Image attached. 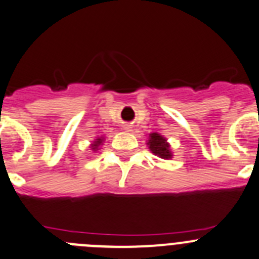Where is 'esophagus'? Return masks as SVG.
<instances>
[{"label": "esophagus", "mask_w": 259, "mask_h": 259, "mask_svg": "<svg viewBox=\"0 0 259 259\" xmlns=\"http://www.w3.org/2000/svg\"><path fill=\"white\" fill-rule=\"evenodd\" d=\"M124 130H126V132H130L132 130V125H124Z\"/></svg>", "instance_id": "obj_1"}]
</instances>
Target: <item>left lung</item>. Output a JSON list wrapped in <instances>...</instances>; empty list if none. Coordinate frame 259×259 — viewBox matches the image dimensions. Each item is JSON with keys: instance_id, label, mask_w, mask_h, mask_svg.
I'll use <instances>...</instances> for the list:
<instances>
[{"instance_id": "obj_1", "label": "left lung", "mask_w": 259, "mask_h": 259, "mask_svg": "<svg viewBox=\"0 0 259 259\" xmlns=\"http://www.w3.org/2000/svg\"><path fill=\"white\" fill-rule=\"evenodd\" d=\"M147 144L149 147L150 152L157 155V157L162 158V159H169V158H172V152H170L167 139L164 137H162L160 134H158V133L149 134V140H148Z\"/></svg>"}]
</instances>
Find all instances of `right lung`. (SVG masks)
Returning <instances> with one entry per match:
<instances>
[{
  "mask_svg": "<svg viewBox=\"0 0 259 259\" xmlns=\"http://www.w3.org/2000/svg\"><path fill=\"white\" fill-rule=\"evenodd\" d=\"M102 140H104V138H102V137L97 138V139L95 140V142H94V144H91V147H92V150H97V149H99V147H100V145L102 144Z\"/></svg>",
  "mask_w": 259,
  "mask_h": 259,
  "instance_id": "obj_1",
  "label": "right lung"
}]
</instances>
